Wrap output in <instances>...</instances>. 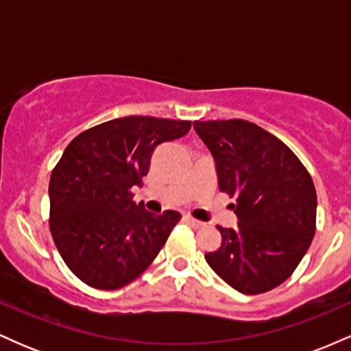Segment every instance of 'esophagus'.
<instances>
[{
    "label": "esophagus",
    "mask_w": 351,
    "mask_h": 351,
    "mask_svg": "<svg viewBox=\"0 0 351 351\" xmlns=\"http://www.w3.org/2000/svg\"><path fill=\"white\" fill-rule=\"evenodd\" d=\"M183 219H184V223H188L189 226H193V228H203V226H204L203 221L195 219V217H193V216H188V215H186V216L183 217Z\"/></svg>",
    "instance_id": "obj_1"
}]
</instances>
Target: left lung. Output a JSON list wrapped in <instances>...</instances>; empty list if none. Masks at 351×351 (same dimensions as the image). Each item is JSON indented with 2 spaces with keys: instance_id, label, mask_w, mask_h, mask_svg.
Wrapping results in <instances>:
<instances>
[{
  "instance_id": "left-lung-1",
  "label": "left lung",
  "mask_w": 351,
  "mask_h": 351,
  "mask_svg": "<svg viewBox=\"0 0 351 351\" xmlns=\"http://www.w3.org/2000/svg\"><path fill=\"white\" fill-rule=\"evenodd\" d=\"M216 162L221 191L236 196L237 226H217L206 263L236 291L256 295L287 280L315 234L317 193L307 168L277 136L247 120L193 123Z\"/></svg>"
}]
</instances>
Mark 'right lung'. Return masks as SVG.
<instances>
[{
  "instance_id": "1",
  "label": "right lung",
  "mask_w": 351,
  "mask_h": 351,
  "mask_svg": "<svg viewBox=\"0 0 351 351\" xmlns=\"http://www.w3.org/2000/svg\"><path fill=\"white\" fill-rule=\"evenodd\" d=\"M189 128V120L130 115L67 145L51 173L49 228L64 263L87 285L122 289L158 256L181 215H153L132 188L142 184L155 148Z\"/></svg>"
}]
</instances>
